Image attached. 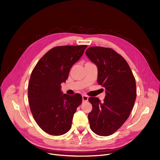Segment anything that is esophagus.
Here are the masks:
<instances>
[{"label": "esophagus", "mask_w": 160, "mask_h": 160, "mask_svg": "<svg viewBox=\"0 0 160 160\" xmlns=\"http://www.w3.org/2000/svg\"><path fill=\"white\" fill-rule=\"evenodd\" d=\"M82 100H83V102H88V97L87 95H82Z\"/></svg>", "instance_id": "1"}]
</instances>
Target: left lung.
<instances>
[{
  "mask_svg": "<svg viewBox=\"0 0 160 160\" xmlns=\"http://www.w3.org/2000/svg\"><path fill=\"white\" fill-rule=\"evenodd\" d=\"M86 54L98 67V83L106 89L101 102L89 97L93 106L88 114L90 128L100 136H108L127 120L136 98V83L124 58L111 48L91 47Z\"/></svg>",
  "mask_w": 160,
  "mask_h": 160,
  "instance_id": "obj_1",
  "label": "left lung"
}]
</instances>
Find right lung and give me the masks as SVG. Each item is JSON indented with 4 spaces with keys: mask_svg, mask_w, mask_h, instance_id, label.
I'll return each mask as SVG.
<instances>
[{
    "mask_svg": "<svg viewBox=\"0 0 160 160\" xmlns=\"http://www.w3.org/2000/svg\"><path fill=\"white\" fill-rule=\"evenodd\" d=\"M87 47H55L40 59L32 72L28 87L30 111L39 127L50 135L68 132L77 108L82 104L80 94H63L61 83L68 78L71 67Z\"/></svg>",
    "mask_w": 160,
    "mask_h": 160,
    "instance_id": "add662e5",
    "label": "right lung"
}]
</instances>
